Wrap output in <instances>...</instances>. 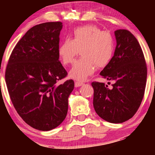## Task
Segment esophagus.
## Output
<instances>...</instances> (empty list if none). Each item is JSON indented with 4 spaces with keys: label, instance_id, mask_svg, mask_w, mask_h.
<instances>
[{
    "label": "esophagus",
    "instance_id": "esophagus-1",
    "mask_svg": "<svg viewBox=\"0 0 155 155\" xmlns=\"http://www.w3.org/2000/svg\"><path fill=\"white\" fill-rule=\"evenodd\" d=\"M82 84H83L82 82H80V81H75V87H78L81 86Z\"/></svg>",
    "mask_w": 155,
    "mask_h": 155
}]
</instances>
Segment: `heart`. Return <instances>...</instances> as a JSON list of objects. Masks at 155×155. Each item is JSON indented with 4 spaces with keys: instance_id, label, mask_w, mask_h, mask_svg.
Returning a JSON list of instances; mask_svg holds the SVG:
<instances>
[{
    "instance_id": "b5f03b06",
    "label": "heart",
    "mask_w": 155,
    "mask_h": 155,
    "mask_svg": "<svg viewBox=\"0 0 155 155\" xmlns=\"http://www.w3.org/2000/svg\"><path fill=\"white\" fill-rule=\"evenodd\" d=\"M115 49L113 36L93 25L80 26L74 30L71 40L66 38L58 49L64 65H70L80 54L81 58L70 71L73 79L83 81L95 71L96 66L104 68L111 62Z\"/></svg>"
}]
</instances>
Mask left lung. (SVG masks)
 Returning <instances> with one entry per match:
<instances>
[{
    "label": "left lung",
    "mask_w": 155,
    "mask_h": 155,
    "mask_svg": "<svg viewBox=\"0 0 155 155\" xmlns=\"http://www.w3.org/2000/svg\"><path fill=\"white\" fill-rule=\"evenodd\" d=\"M117 47L109 63L101 72L104 79L113 81L112 88L93 81V106L103 120L122 123L134 116L144 95L147 68L138 40L127 30L114 32Z\"/></svg>",
    "instance_id": "8db88e82"
}]
</instances>
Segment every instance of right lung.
<instances>
[{"mask_svg":"<svg viewBox=\"0 0 155 155\" xmlns=\"http://www.w3.org/2000/svg\"><path fill=\"white\" fill-rule=\"evenodd\" d=\"M61 22L33 26L12 51L5 79L11 101L27 124L48 131L60 125L66 117L68 97L74 81L59 60L58 49Z\"/></svg>","mask_w":155,"mask_h":155,"instance_id":"add662e5","label":"right lung"}]
</instances>
